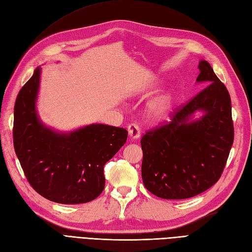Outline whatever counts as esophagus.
Here are the masks:
<instances>
[{"label":"esophagus","instance_id":"obj_1","mask_svg":"<svg viewBox=\"0 0 252 252\" xmlns=\"http://www.w3.org/2000/svg\"><path fill=\"white\" fill-rule=\"evenodd\" d=\"M128 133H129V136H130V139L132 141H135L138 140L140 138V128L139 126L136 125L135 123H132L128 126Z\"/></svg>","mask_w":252,"mask_h":252}]
</instances>
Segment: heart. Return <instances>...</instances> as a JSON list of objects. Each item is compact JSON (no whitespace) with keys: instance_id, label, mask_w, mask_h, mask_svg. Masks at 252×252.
Here are the masks:
<instances>
[{"instance_id":"1","label":"heart","mask_w":252,"mask_h":252,"mask_svg":"<svg viewBox=\"0 0 252 252\" xmlns=\"http://www.w3.org/2000/svg\"><path fill=\"white\" fill-rule=\"evenodd\" d=\"M173 102V94L171 90L166 91L157 96L147 106V118L151 122H161L168 116Z\"/></svg>"}]
</instances>
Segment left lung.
Instances as JSON below:
<instances>
[{"label": "left lung", "instance_id": "left-lung-1", "mask_svg": "<svg viewBox=\"0 0 252 252\" xmlns=\"http://www.w3.org/2000/svg\"><path fill=\"white\" fill-rule=\"evenodd\" d=\"M199 69L196 83L207 86L170 123L141 140L144 186L161 199H189L215 185L232 146L230 95L207 61H200ZM196 112L201 116L194 119Z\"/></svg>", "mask_w": 252, "mask_h": 252}]
</instances>
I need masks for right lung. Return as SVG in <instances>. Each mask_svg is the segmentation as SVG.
I'll use <instances>...</instances> for the list:
<instances>
[{
	"mask_svg": "<svg viewBox=\"0 0 252 252\" xmlns=\"http://www.w3.org/2000/svg\"><path fill=\"white\" fill-rule=\"evenodd\" d=\"M41 67L14 105L13 145L29 184L49 201L82 204L100 195L104 166L126 143L124 128L90 124L63 132L45 125L36 110Z\"/></svg>",
	"mask_w": 252,
	"mask_h": 252,
	"instance_id": "obj_1",
	"label": "right lung"
}]
</instances>
